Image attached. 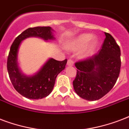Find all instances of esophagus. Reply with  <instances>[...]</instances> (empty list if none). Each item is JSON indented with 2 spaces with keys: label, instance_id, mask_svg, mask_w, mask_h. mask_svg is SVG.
Masks as SVG:
<instances>
[{
  "label": "esophagus",
  "instance_id": "1",
  "mask_svg": "<svg viewBox=\"0 0 129 129\" xmlns=\"http://www.w3.org/2000/svg\"><path fill=\"white\" fill-rule=\"evenodd\" d=\"M74 64V62L72 60L69 59V60H68V61H67V65L68 66H73Z\"/></svg>",
  "mask_w": 129,
  "mask_h": 129
}]
</instances>
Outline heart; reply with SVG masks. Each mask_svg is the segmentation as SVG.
<instances>
[{
	"instance_id": "heart-1",
	"label": "heart",
	"mask_w": 129,
	"mask_h": 129,
	"mask_svg": "<svg viewBox=\"0 0 129 129\" xmlns=\"http://www.w3.org/2000/svg\"><path fill=\"white\" fill-rule=\"evenodd\" d=\"M100 41L98 37L93 36L91 34H81L74 37L68 41L66 48L69 50L77 51L81 50V57L89 58L94 55L98 48Z\"/></svg>"
}]
</instances>
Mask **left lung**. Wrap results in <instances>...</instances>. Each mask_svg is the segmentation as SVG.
<instances>
[{
    "label": "left lung",
    "mask_w": 129,
    "mask_h": 129,
    "mask_svg": "<svg viewBox=\"0 0 129 129\" xmlns=\"http://www.w3.org/2000/svg\"><path fill=\"white\" fill-rule=\"evenodd\" d=\"M100 53L76 62L77 76L73 87L79 96L89 101L98 100L111 90L119 76L120 50L108 33Z\"/></svg>",
    "instance_id": "8db88e82"
}]
</instances>
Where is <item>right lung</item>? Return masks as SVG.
Instances as JSON below:
<instances>
[{
	"mask_svg": "<svg viewBox=\"0 0 129 129\" xmlns=\"http://www.w3.org/2000/svg\"><path fill=\"white\" fill-rule=\"evenodd\" d=\"M54 30L51 27H36L27 29L18 36L11 46L7 60V70L14 88L23 96L31 100L46 98L53 89L56 78L65 69L67 60L58 61L50 58L36 73L27 75L22 73L18 60L21 42L35 37L51 42L55 40Z\"/></svg>",
	"mask_w": 129,
	"mask_h": 129,
	"instance_id": "add662e5",
	"label": "right lung"
}]
</instances>
